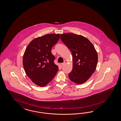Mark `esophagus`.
<instances>
[{
	"label": "esophagus",
	"instance_id": "obj_1",
	"mask_svg": "<svg viewBox=\"0 0 121 121\" xmlns=\"http://www.w3.org/2000/svg\"><path fill=\"white\" fill-rule=\"evenodd\" d=\"M65 62H63V63H61V65H62V66H63V65H65Z\"/></svg>",
	"mask_w": 121,
	"mask_h": 121
}]
</instances>
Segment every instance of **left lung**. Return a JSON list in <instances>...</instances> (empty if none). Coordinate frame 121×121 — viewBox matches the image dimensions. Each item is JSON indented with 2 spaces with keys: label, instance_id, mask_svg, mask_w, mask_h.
I'll list each match as a JSON object with an SVG mask.
<instances>
[{
  "label": "left lung",
  "instance_id": "1",
  "mask_svg": "<svg viewBox=\"0 0 121 121\" xmlns=\"http://www.w3.org/2000/svg\"><path fill=\"white\" fill-rule=\"evenodd\" d=\"M60 39L73 56V69L69 74L72 82L81 84L86 82L95 71L98 61L96 50L85 37L71 33L61 34Z\"/></svg>",
  "mask_w": 121,
  "mask_h": 121
}]
</instances>
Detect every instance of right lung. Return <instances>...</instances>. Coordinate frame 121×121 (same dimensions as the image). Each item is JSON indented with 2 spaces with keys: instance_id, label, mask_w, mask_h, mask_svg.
I'll use <instances>...</instances> for the list:
<instances>
[{
  "instance_id": "obj_1",
  "label": "right lung",
  "mask_w": 121,
  "mask_h": 121,
  "mask_svg": "<svg viewBox=\"0 0 121 121\" xmlns=\"http://www.w3.org/2000/svg\"><path fill=\"white\" fill-rule=\"evenodd\" d=\"M59 38V34H47L33 40L26 48L23 58L24 69L37 85H47L59 70L54 62L55 56L51 51Z\"/></svg>"
}]
</instances>
